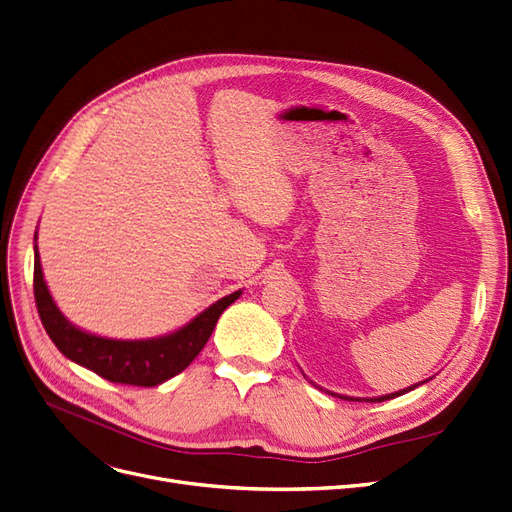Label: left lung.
<instances>
[{"instance_id": "1", "label": "left lung", "mask_w": 512, "mask_h": 512, "mask_svg": "<svg viewBox=\"0 0 512 512\" xmlns=\"http://www.w3.org/2000/svg\"><path fill=\"white\" fill-rule=\"evenodd\" d=\"M418 385H420V383H418ZM412 389H416V385H412L410 389H404V391L391 393V395H383V397H370V399H366V402H385V399H391V397H397V395H402V393H408V391H412ZM337 397H343V399H349V402H353V397H345V395H337ZM355 402H362V399H355Z\"/></svg>"}]
</instances>
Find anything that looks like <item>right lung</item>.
I'll return each mask as SVG.
<instances>
[{
	"instance_id": "right-lung-1",
	"label": "right lung",
	"mask_w": 512,
	"mask_h": 512,
	"mask_svg": "<svg viewBox=\"0 0 512 512\" xmlns=\"http://www.w3.org/2000/svg\"><path fill=\"white\" fill-rule=\"evenodd\" d=\"M33 291L41 324L66 358L96 372L110 383L133 387L161 385L169 381L171 376L180 374L184 368H188V364L207 345L221 311L240 297V291H236L224 299L215 301L190 324L171 332L167 337L146 341H117L83 332L60 314V309L52 301L46 280H43L41 274L37 244Z\"/></svg>"
}]
</instances>
